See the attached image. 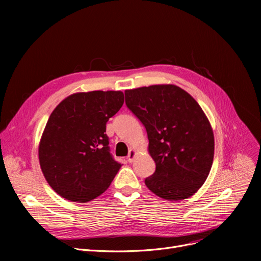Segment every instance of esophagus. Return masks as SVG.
<instances>
[{"label":"esophagus","mask_w":261,"mask_h":261,"mask_svg":"<svg viewBox=\"0 0 261 261\" xmlns=\"http://www.w3.org/2000/svg\"><path fill=\"white\" fill-rule=\"evenodd\" d=\"M135 155H136V151H135V150L131 149L130 151H129V154H128V162H129V163H132L133 160H134V158H135Z\"/></svg>","instance_id":"esophagus-1"}]
</instances>
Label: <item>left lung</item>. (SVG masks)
<instances>
[{
	"instance_id": "left-lung-1",
	"label": "left lung",
	"mask_w": 261,
	"mask_h": 261,
	"mask_svg": "<svg viewBox=\"0 0 261 261\" xmlns=\"http://www.w3.org/2000/svg\"><path fill=\"white\" fill-rule=\"evenodd\" d=\"M125 96L128 109L146 128L155 162L146 186L168 201L196 194L207 179L215 151L213 129L199 103L173 85L126 90Z\"/></svg>"
}]
</instances>
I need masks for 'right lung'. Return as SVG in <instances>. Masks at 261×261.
<instances>
[{"instance_id":"right-lung-1","label":"right lung","mask_w":261,"mask_h":261,"mask_svg":"<svg viewBox=\"0 0 261 261\" xmlns=\"http://www.w3.org/2000/svg\"><path fill=\"white\" fill-rule=\"evenodd\" d=\"M123 105L120 91L76 93L50 114L39 145L40 166L62 198L88 202L100 196L121 167L110 153L106 125Z\"/></svg>"}]
</instances>
